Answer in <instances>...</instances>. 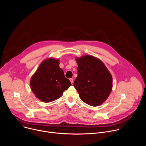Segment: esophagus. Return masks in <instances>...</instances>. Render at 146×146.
I'll return each mask as SVG.
<instances>
[{"mask_svg":"<svg viewBox=\"0 0 146 146\" xmlns=\"http://www.w3.org/2000/svg\"><path fill=\"white\" fill-rule=\"evenodd\" d=\"M70 82H71L72 84H73V78H70Z\"/></svg>","mask_w":146,"mask_h":146,"instance_id":"1","label":"esophagus"}]
</instances>
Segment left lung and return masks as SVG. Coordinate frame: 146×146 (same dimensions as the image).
<instances>
[{
  "label": "left lung",
  "mask_w": 146,
  "mask_h": 146,
  "mask_svg": "<svg viewBox=\"0 0 146 146\" xmlns=\"http://www.w3.org/2000/svg\"><path fill=\"white\" fill-rule=\"evenodd\" d=\"M77 77L74 87L80 99L92 106H98L108 98L112 89V76L103 62L91 55L77 58Z\"/></svg>",
  "instance_id": "1"
}]
</instances>
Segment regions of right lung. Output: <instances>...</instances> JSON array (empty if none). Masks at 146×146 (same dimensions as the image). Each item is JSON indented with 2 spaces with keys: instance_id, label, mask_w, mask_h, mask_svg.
<instances>
[{
  "instance_id": "obj_1",
  "label": "right lung",
  "mask_w": 146,
  "mask_h": 146,
  "mask_svg": "<svg viewBox=\"0 0 146 146\" xmlns=\"http://www.w3.org/2000/svg\"><path fill=\"white\" fill-rule=\"evenodd\" d=\"M59 60L50 58L41 63L32 77L30 84L36 96L44 102H50L59 98L71 86L59 66Z\"/></svg>"
}]
</instances>
